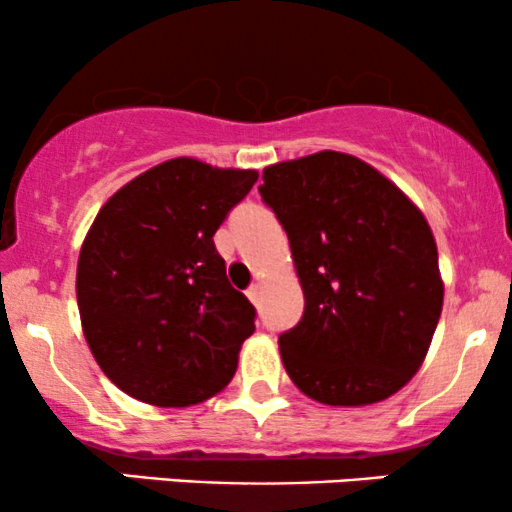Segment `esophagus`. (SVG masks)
<instances>
[{
    "label": "esophagus",
    "instance_id": "obj_1",
    "mask_svg": "<svg viewBox=\"0 0 512 512\" xmlns=\"http://www.w3.org/2000/svg\"><path fill=\"white\" fill-rule=\"evenodd\" d=\"M260 291H262L260 284H252V286H250V289H248V298H250L252 303L260 301Z\"/></svg>",
    "mask_w": 512,
    "mask_h": 512
}]
</instances>
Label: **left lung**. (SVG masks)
I'll return each mask as SVG.
<instances>
[{
    "mask_svg": "<svg viewBox=\"0 0 512 512\" xmlns=\"http://www.w3.org/2000/svg\"><path fill=\"white\" fill-rule=\"evenodd\" d=\"M262 180L305 296L301 322L279 337L286 373L332 407L383 402L424 363L443 310L431 226L385 175L339 151L276 163Z\"/></svg>",
    "mask_w": 512,
    "mask_h": 512,
    "instance_id": "left-lung-1",
    "label": "left lung"
}]
</instances>
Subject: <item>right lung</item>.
<instances>
[{
    "label": "right lung",
    "instance_id": "obj_1",
    "mask_svg": "<svg viewBox=\"0 0 512 512\" xmlns=\"http://www.w3.org/2000/svg\"><path fill=\"white\" fill-rule=\"evenodd\" d=\"M257 170L173 158L127 182L81 245L76 301L91 354L113 383L154 407H190L223 390L255 332L214 233Z\"/></svg>",
    "mask_w": 512,
    "mask_h": 512
}]
</instances>
